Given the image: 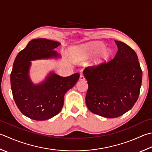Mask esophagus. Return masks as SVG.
Returning <instances> with one entry per match:
<instances>
[{
    "label": "esophagus",
    "mask_w": 152,
    "mask_h": 152,
    "mask_svg": "<svg viewBox=\"0 0 152 152\" xmlns=\"http://www.w3.org/2000/svg\"><path fill=\"white\" fill-rule=\"evenodd\" d=\"M85 77L84 75H82V74H81L80 76V80H85Z\"/></svg>",
    "instance_id": "1"
}]
</instances>
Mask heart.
Segmentation results:
<instances>
[{"label":"heart","instance_id":"heart-1","mask_svg":"<svg viewBox=\"0 0 152 152\" xmlns=\"http://www.w3.org/2000/svg\"><path fill=\"white\" fill-rule=\"evenodd\" d=\"M105 45L103 43L92 42L80 45L76 50L75 58L76 61H81L88 58L90 56L96 55L100 52L93 62V66L98 65L105 61L111 56V50L109 48H105Z\"/></svg>","mask_w":152,"mask_h":152}]
</instances>
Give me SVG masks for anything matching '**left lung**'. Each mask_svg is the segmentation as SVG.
<instances>
[{"label": "left lung", "instance_id": "left-lung-1", "mask_svg": "<svg viewBox=\"0 0 152 152\" xmlns=\"http://www.w3.org/2000/svg\"><path fill=\"white\" fill-rule=\"evenodd\" d=\"M115 41L118 51L113 59L83 72L88 84L86 105L93 113L106 118L120 117L132 108L142 80L136 52L124 43Z\"/></svg>", "mask_w": 152, "mask_h": 152}]
</instances>
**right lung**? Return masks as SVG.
<instances>
[{
	"instance_id": "obj_1",
	"label": "right lung",
	"mask_w": 152,
	"mask_h": 152,
	"mask_svg": "<svg viewBox=\"0 0 152 152\" xmlns=\"http://www.w3.org/2000/svg\"><path fill=\"white\" fill-rule=\"evenodd\" d=\"M60 45L47 39H33L14 60L10 74L13 98L21 113L31 119L45 121L57 115L63 106L64 94L80 78L79 73L62 77L50 72L39 84L31 82L29 76L31 61L57 58L59 55L54 49Z\"/></svg>"
}]
</instances>
